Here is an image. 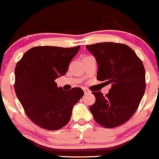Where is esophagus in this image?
<instances>
[{"label":"esophagus","mask_w":159,"mask_h":159,"mask_svg":"<svg viewBox=\"0 0 159 159\" xmlns=\"http://www.w3.org/2000/svg\"><path fill=\"white\" fill-rule=\"evenodd\" d=\"M83 91H84L85 94H89V93H91V91L89 90V89H86V88H85V89H83Z\"/></svg>","instance_id":"1"}]
</instances>
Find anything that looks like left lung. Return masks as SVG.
Instances as JSON below:
<instances>
[{
    "mask_svg": "<svg viewBox=\"0 0 159 159\" xmlns=\"http://www.w3.org/2000/svg\"><path fill=\"white\" fill-rule=\"evenodd\" d=\"M98 64L97 80L111 83L103 97L93 92L95 103L89 107L97 124L113 128L126 123L138 109L145 91V70L136 53L125 44L101 42L86 45Z\"/></svg>",
    "mask_w": 159,
    "mask_h": 159,
    "instance_id": "1",
    "label": "left lung"
}]
</instances>
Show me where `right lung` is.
<instances>
[{
	"label": "right lung",
	"instance_id": "add662e5",
	"mask_svg": "<svg viewBox=\"0 0 159 159\" xmlns=\"http://www.w3.org/2000/svg\"><path fill=\"white\" fill-rule=\"evenodd\" d=\"M80 46H36L17 63L15 90L28 118L43 129L59 130L70 120L73 107L83 96L81 88L63 90L55 82L68 70Z\"/></svg>",
	"mask_w": 159,
	"mask_h": 159
}]
</instances>
